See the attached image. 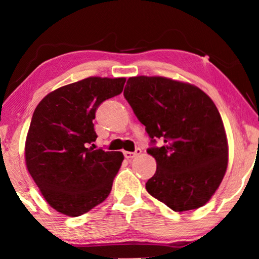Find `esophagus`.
<instances>
[{
	"instance_id": "obj_1",
	"label": "esophagus",
	"mask_w": 259,
	"mask_h": 259,
	"mask_svg": "<svg viewBox=\"0 0 259 259\" xmlns=\"http://www.w3.org/2000/svg\"><path fill=\"white\" fill-rule=\"evenodd\" d=\"M140 153H141L140 148H136V151L134 152H123V155H125L126 159H133L136 158L137 155H139Z\"/></svg>"
}]
</instances>
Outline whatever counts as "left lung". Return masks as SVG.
I'll return each mask as SVG.
<instances>
[{"mask_svg":"<svg viewBox=\"0 0 259 259\" xmlns=\"http://www.w3.org/2000/svg\"><path fill=\"white\" fill-rule=\"evenodd\" d=\"M123 97L151 138L147 153L157 161L147 192L176 212L206 204L228 167V141L213 101L196 86L160 76L130 77Z\"/></svg>","mask_w":259,"mask_h":259,"instance_id":"8db88e82","label":"left lung"}]
</instances>
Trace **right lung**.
I'll list each match as a JSON object with an SVG mask.
<instances>
[{
    "label": "right lung",
    "instance_id": "obj_1",
    "mask_svg": "<svg viewBox=\"0 0 259 259\" xmlns=\"http://www.w3.org/2000/svg\"><path fill=\"white\" fill-rule=\"evenodd\" d=\"M125 77H87L49 93L35 108L26 164L42 196L70 217L86 213L111 193L121 152L94 150L93 120L102 102L119 95Z\"/></svg>",
    "mask_w": 259,
    "mask_h": 259
}]
</instances>
